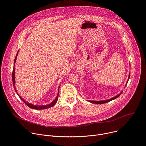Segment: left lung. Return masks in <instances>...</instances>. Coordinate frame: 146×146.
Wrapping results in <instances>:
<instances>
[{"label":"left lung","instance_id":"obj_1","mask_svg":"<svg viewBox=\"0 0 146 146\" xmlns=\"http://www.w3.org/2000/svg\"><path fill=\"white\" fill-rule=\"evenodd\" d=\"M129 77H130V73H129V77H128V81H127V83H128V80H129ZM122 91L120 93V94H119L118 95H116L115 96H114V97H113V98H111V99H108V100H99V101H94V100H88L90 102H91V103H95V104H103V103H108V102H110V101H111V100H114V99H116V98H117L121 94H122Z\"/></svg>","mask_w":146,"mask_h":146}]
</instances>
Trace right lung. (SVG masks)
<instances>
[{
    "label": "right lung",
    "mask_w": 146,
    "mask_h": 146,
    "mask_svg": "<svg viewBox=\"0 0 146 146\" xmlns=\"http://www.w3.org/2000/svg\"><path fill=\"white\" fill-rule=\"evenodd\" d=\"M18 51L17 52V54L16 55V56L15 58V59H14V68H13V73H12V78H13V86H14V90L15 91H16V92H17V91L15 88V69H14V66H15V61H16V59H17V55H18ZM60 87V86H59ZM59 87L58 88V94H57V96L56 97V98L54 100H53L51 103H50V104H48V105H43V106H37V105H33V104L32 103H28V102H27L25 100H24L23 98H21V96H19L18 94H17V95L19 96V98L21 99L25 104L26 105L28 106L29 108H31V109H36V110H41V109H48L50 108H51L52 106H54L56 103L57 102V100H58V95H59Z\"/></svg>",
    "instance_id": "obj_1"
}]
</instances>
